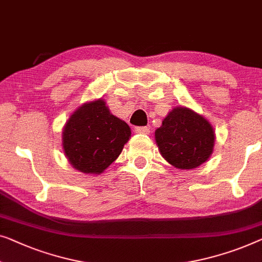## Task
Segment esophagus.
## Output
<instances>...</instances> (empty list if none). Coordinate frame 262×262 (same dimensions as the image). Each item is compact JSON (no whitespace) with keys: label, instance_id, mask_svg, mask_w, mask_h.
Returning <instances> with one entry per match:
<instances>
[{"label":"esophagus","instance_id":"34e87169","mask_svg":"<svg viewBox=\"0 0 262 262\" xmlns=\"http://www.w3.org/2000/svg\"><path fill=\"white\" fill-rule=\"evenodd\" d=\"M136 134H143V135H149L150 134V128L147 126H138L135 128Z\"/></svg>","mask_w":262,"mask_h":262}]
</instances>
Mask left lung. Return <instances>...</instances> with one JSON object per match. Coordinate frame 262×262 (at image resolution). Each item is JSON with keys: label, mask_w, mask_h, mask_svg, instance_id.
Masks as SVG:
<instances>
[{"label": "left lung", "mask_w": 262, "mask_h": 262, "mask_svg": "<svg viewBox=\"0 0 262 262\" xmlns=\"http://www.w3.org/2000/svg\"><path fill=\"white\" fill-rule=\"evenodd\" d=\"M155 140L166 162L180 170H192L213 154L215 131L202 115L176 106L155 131Z\"/></svg>", "instance_id": "8db88e82"}]
</instances>
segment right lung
Returning <instances> with one entry per match:
<instances>
[{
	"mask_svg": "<svg viewBox=\"0 0 262 262\" xmlns=\"http://www.w3.org/2000/svg\"><path fill=\"white\" fill-rule=\"evenodd\" d=\"M131 137V128L113 116L104 99L82 104L62 128V149L75 170L100 175L122 152Z\"/></svg>",
	"mask_w": 262,
	"mask_h": 262,
	"instance_id": "right-lung-1",
	"label": "right lung"
}]
</instances>
